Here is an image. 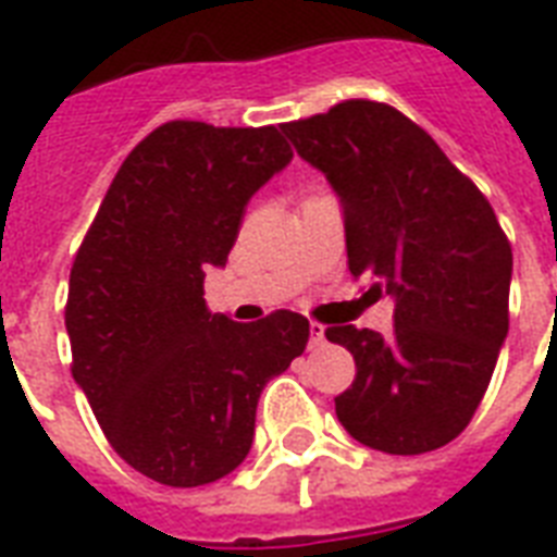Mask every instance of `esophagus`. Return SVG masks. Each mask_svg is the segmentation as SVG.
<instances>
[{
	"mask_svg": "<svg viewBox=\"0 0 557 557\" xmlns=\"http://www.w3.org/2000/svg\"><path fill=\"white\" fill-rule=\"evenodd\" d=\"M323 332H326V330H323V326H321V323H309V335H312V338H309V344H312V347H321V344H323Z\"/></svg>",
	"mask_w": 557,
	"mask_h": 557,
	"instance_id": "1",
	"label": "esophagus"
}]
</instances>
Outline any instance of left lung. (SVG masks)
<instances>
[{"instance_id": "left-lung-1", "label": "left lung", "mask_w": 557, "mask_h": 557, "mask_svg": "<svg viewBox=\"0 0 557 557\" xmlns=\"http://www.w3.org/2000/svg\"><path fill=\"white\" fill-rule=\"evenodd\" d=\"M297 156L338 193L352 277L393 297L389 338L330 326L356 358L335 398L367 448L413 457L466 431L509 335L511 245L492 205L440 144L375 100H344L283 124Z\"/></svg>"}]
</instances>
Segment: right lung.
<instances>
[{"label":"right lung","instance_id":"add662e5","mask_svg":"<svg viewBox=\"0 0 557 557\" xmlns=\"http://www.w3.org/2000/svg\"><path fill=\"white\" fill-rule=\"evenodd\" d=\"M292 161L280 126L170 121L112 178L69 277L72 375L109 445L161 485L231 474L251 450L262 387L306 349L309 321L210 314L245 205Z\"/></svg>","mask_w":557,"mask_h":557}]
</instances>
